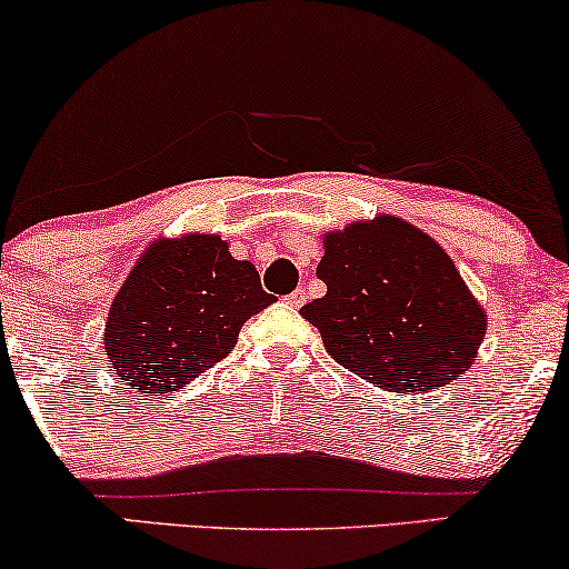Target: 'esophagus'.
I'll use <instances>...</instances> for the list:
<instances>
[{
  "label": "esophagus",
  "mask_w": 569,
  "mask_h": 569,
  "mask_svg": "<svg viewBox=\"0 0 569 569\" xmlns=\"http://www.w3.org/2000/svg\"><path fill=\"white\" fill-rule=\"evenodd\" d=\"M306 298H308L306 290H302V287H298V290L287 295L284 300H287V306H292V308H302V306H306Z\"/></svg>",
  "instance_id": "34e87169"
}]
</instances>
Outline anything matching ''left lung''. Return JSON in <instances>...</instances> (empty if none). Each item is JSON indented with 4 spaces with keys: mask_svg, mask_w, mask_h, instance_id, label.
Segmentation results:
<instances>
[{
    "mask_svg": "<svg viewBox=\"0 0 569 569\" xmlns=\"http://www.w3.org/2000/svg\"><path fill=\"white\" fill-rule=\"evenodd\" d=\"M327 295L302 306L323 348L387 392H431L468 371L486 313L437 240L397 217L323 238Z\"/></svg>",
    "mask_w": 569,
    "mask_h": 569,
    "instance_id": "1",
    "label": "left lung"
}]
</instances>
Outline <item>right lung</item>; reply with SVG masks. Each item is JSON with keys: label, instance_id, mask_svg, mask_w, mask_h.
Masks as SVG:
<instances>
[{"label": "right lung", "instance_id": "1", "mask_svg": "<svg viewBox=\"0 0 569 569\" xmlns=\"http://www.w3.org/2000/svg\"><path fill=\"white\" fill-rule=\"evenodd\" d=\"M271 300L219 234L151 242L109 308V366L146 395L174 392L219 363Z\"/></svg>", "mask_w": 569, "mask_h": 569}]
</instances>
